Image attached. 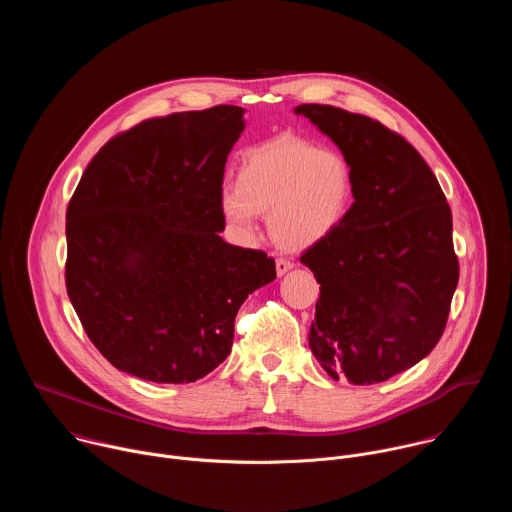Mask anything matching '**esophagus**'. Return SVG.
Returning <instances> with one entry per match:
<instances>
[{"label": "esophagus", "mask_w": 512, "mask_h": 512, "mask_svg": "<svg viewBox=\"0 0 512 512\" xmlns=\"http://www.w3.org/2000/svg\"><path fill=\"white\" fill-rule=\"evenodd\" d=\"M291 267H294V263H291L289 259H277L275 261V271H277V275L281 277V275H285Z\"/></svg>", "instance_id": "34e87169"}]
</instances>
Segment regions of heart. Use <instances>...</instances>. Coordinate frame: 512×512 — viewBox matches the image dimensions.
<instances>
[{
  "mask_svg": "<svg viewBox=\"0 0 512 512\" xmlns=\"http://www.w3.org/2000/svg\"><path fill=\"white\" fill-rule=\"evenodd\" d=\"M352 190L354 174L340 152L279 137L243 154L237 184H225L218 202L233 227L249 231L265 214L277 247L306 251L342 223Z\"/></svg>",
  "mask_w": 512,
  "mask_h": 512,
  "instance_id": "b5f03b06",
  "label": "heart"
}]
</instances>
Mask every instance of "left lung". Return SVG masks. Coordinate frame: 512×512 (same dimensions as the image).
Masks as SVG:
<instances>
[{
  "label": "left lung",
  "mask_w": 512,
  "mask_h": 512,
  "mask_svg": "<svg viewBox=\"0 0 512 512\" xmlns=\"http://www.w3.org/2000/svg\"><path fill=\"white\" fill-rule=\"evenodd\" d=\"M348 160L354 202L300 261L320 283L310 348L352 385L383 383L442 338L460 277L452 210L425 160L383 123L332 105H300Z\"/></svg>",
  "instance_id": "8db88e82"
}]
</instances>
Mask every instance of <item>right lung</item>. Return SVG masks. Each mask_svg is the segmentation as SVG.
<instances>
[{
	"instance_id": "add662e5",
	"label": "right lung",
	"mask_w": 512,
	"mask_h": 512,
	"mask_svg": "<svg viewBox=\"0 0 512 512\" xmlns=\"http://www.w3.org/2000/svg\"><path fill=\"white\" fill-rule=\"evenodd\" d=\"M245 109L216 105L141 121L109 139L66 208V291L115 369L194 383L229 354L249 294L275 261L218 235L227 156Z\"/></svg>"
}]
</instances>
